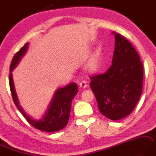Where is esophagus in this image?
<instances>
[{
	"instance_id": "esophagus-1",
	"label": "esophagus",
	"mask_w": 156,
	"mask_h": 156,
	"mask_svg": "<svg viewBox=\"0 0 156 156\" xmlns=\"http://www.w3.org/2000/svg\"><path fill=\"white\" fill-rule=\"evenodd\" d=\"M79 85H80V87L81 88H83V89H84V88L87 87V83H86L85 81H82L81 83H80V84H79Z\"/></svg>"
}]
</instances>
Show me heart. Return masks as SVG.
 I'll return each instance as SVG.
<instances>
[{
    "instance_id": "obj_1",
    "label": "heart",
    "mask_w": 156,
    "mask_h": 156,
    "mask_svg": "<svg viewBox=\"0 0 156 156\" xmlns=\"http://www.w3.org/2000/svg\"><path fill=\"white\" fill-rule=\"evenodd\" d=\"M101 56V49L97 48L92 56L91 58L87 65V67L90 72H94L98 71L100 66V60Z\"/></svg>"
}]
</instances>
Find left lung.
Masks as SVG:
<instances>
[{
  "label": "left lung",
  "instance_id": "1",
  "mask_svg": "<svg viewBox=\"0 0 156 156\" xmlns=\"http://www.w3.org/2000/svg\"><path fill=\"white\" fill-rule=\"evenodd\" d=\"M115 35L112 66L105 73L90 78V87L101 114L117 121L131 113L143 90V66L136 50L119 33Z\"/></svg>",
  "mask_w": 156,
  "mask_h": 156
}]
</instances>
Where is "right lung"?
<instances>
[{
  "instance_id": "1",
  "label": "right lung",
  "mask_w": 156,
  "mask_h": 156,
  "mask_svg": "<svg viewBox=\"0 0 156 156\" xmlns=\"http://www.w3.org/2000/svg\"><path fill=\"white\" fill-rule=\"evenodd\" d=\"M29 43L20 50L15 55L10 65L9 86L13 100L18 109L31 126L41 131L55 132L64 128L68 123L72 101L78 93L77 84L72 83L63 88L56 90L53 98L45 114L39 120H35L27 115L19 104L15 87H14L12 71L19 64L22 58L26 54Z\"/></svg>"
}]
</instances>
